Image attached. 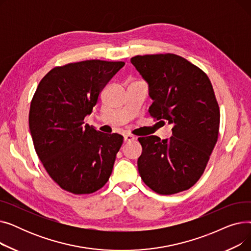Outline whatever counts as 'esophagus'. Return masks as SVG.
<instances>
[{"instance_id":"esophagus-1","label":"esophagus","mask_w":251,"mask_h":251,"mask_svg":"<svg viewBox=\"0 0 251 251\" xmlns=\"http://www.w3.org/2000/svg\"><path fill=\"white\" fill-rule=\"evenodd\" d=\"M133 140H135L134 136L130 135V134H125L124 135V141L125 142H130V141H133Z\"/></svg>"}]
</instances>
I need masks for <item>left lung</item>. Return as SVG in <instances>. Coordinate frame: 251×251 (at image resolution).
<instances>
[{
	"label": "left lung",
	"mask_w": 251,
	"mask_h": 251,
	"mask_svg": "<svg viewBox=\"0 0 251 251\" xmlns=\"http://www.w3.org/2000/svg\"><path fill=\"white\" fill-rule=\"evenodd\" d=\"M130 61L149 84L150 114L173 126L170 138H138L140 177L160 194L189 189L202 175L218 140L220 110L213 85L201 69L174 54Z\"/></svg>",
	"instance_id": "left-lung-1"
}]
</instances>
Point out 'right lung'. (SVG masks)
<instances>
[{
  "mask_svg": "<svg viewBox=\"0 0 251 251\" xmlns=\"http://www.w3.org/2000/svg\"><path fill=\"white\" fill-rule=\"evenodd\" d=\"M125 65L87 60L51 69L39 82L29 110L35 151L50 178L74 194H89L108 182L123 136L84 125L99 96Z\"/></svg>",
  "mask_w": 251,
  "mask_h": 251,
  "instance_id": "obj_1",
  "label": "right lung"
}]
</instances>
